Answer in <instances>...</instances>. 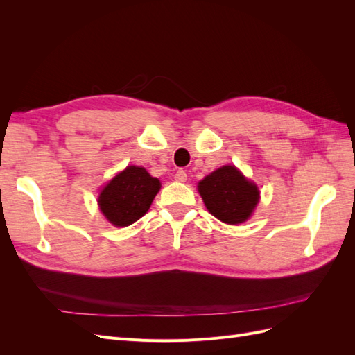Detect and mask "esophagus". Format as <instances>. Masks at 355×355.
Wrapping results in <instances>:
<instances>
[{
	"label": "esophagus",
	"mask_w": 355,
	"mask_h": 355,
	"mask_svg": "<svg viewBox=\"0 0 355 355\" xmlns=\"http://www.w3.org/2000/svg\"><path fill=\"white\" fill-rule=\"evenodd\" d=\"M187 171L185 170H178L176 175H175V179L179 180V182H185L187 180Z\"/></svg>",
	"instance_id": "1"
}]
</instances>
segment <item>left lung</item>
I'll use <instances>...</instances> for the list:
<instances>
[{"instance_id":"obj_1","label":"left lung","mask_w":355,"mask_h":355,"mask_svg":"<svg viewBox=\"0 0 355 355\" xmlns=\"http://www.w3.org/2000/svg\"><path fill=\"white\" fill-rule=\"evenodd\" d=\"M198 192L213 216L230 225L249 219L259 201L257 187L234 166H223L204 178Z\"/></svg>"}]
</instances>
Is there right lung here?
Listing matches in <instances>:
<instances>
[{
  "label": "right lung",
  "instance_id": "add662e5",
  "mask_svg": "<svg viewBox=\"0 0 355 355\" xmlns=\"http://www.w3.org/2000/svg\"><path fill=\"white\" fill-rule=\"evenodd\" d=\"M159 187V180L144 167L128 166L102 189L99 207L115 227H128L151 207Z\"/></svg>",
  "mask_w": 355,
  "mask_h": 355
}]
</instances>
